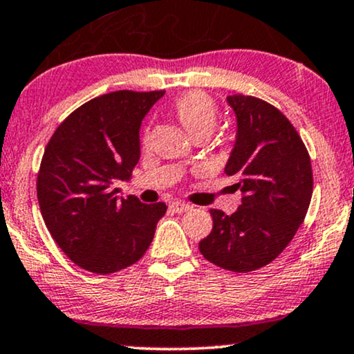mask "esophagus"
I'll return each mask as SVG.
<instances>
[{"instance_id": "34e87169", "label": "esophagus", "mask_w": 354, "mask_h": 354, "mask_svg": "<svg viewBox=\"0 0 354 354\" xmlns=\"http://www.w3.org/2000/svg\"><path fill=\"white\" fill-rule=\"evenodd\" d=\"M169 207H171V209L176 211V212H186V211L193 209V206H191V204L183 203V201H173L171 204H169Z\"/></svg>"}]
</instances>
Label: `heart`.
Listing matches in <instances>:
<instances>
[{
  "instance_id": "b5f03b06",
  "label": "heart",
  "mask_w": 354,
  "mask_h": 354,
  "mask_svg": "<svg viewBox=\"0 0 354 354\" xmlns=\"http://www.w3.org/2000/svg\"><path fill=\"white\" fill-rule=\"evenodd\" d=\"M173 115L189 136L212 133L218 122L214 100L204 92H188L173 104Z\"/></svg>"
}]
</instances>
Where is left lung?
Listing matches in <instances>:
<instances>
[{"label":"left lung","instance_id":"obj_1","mask_svg":"<svg viewBox=\"0 0 354 354\" xmlns=\"http://www.w3.org/2000/svg\"><path fill=\"white\" fill-rule=\"evenodd\" d=\"M236 138L224 173L236 180L241 206L231 216L211 209L212 231L199 252L214 266L252 272L270 263L304 223L313 193L304 142L274 105L250 95L225 97Z\"/></svg>","mask_w":354,"mask_h":354}]
</instances>
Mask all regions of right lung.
<instances>
[{
  "mask_svg": "<svg viewBox=\"0 0 354 354\" xmlns=\"http://www.w3.org/2000/svg\"><path fill=\"white\" fill-rule=\"evenodd\" d=\"M165 91H117L88 100L49 140L37 174V201L50 236L72 262L113 274L143 257L165 203L123 196L140 160V129Z\"/></svg>",
  "mask_w": 354,
  "mask_h": 354,
  "instance_id": "add662e5",
  "label": "right lung"
}]
</instances>
